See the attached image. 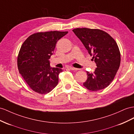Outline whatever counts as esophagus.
<instances>
[{"label": "esophagus", "mask_w": 134, "mask_h": 134, "mask_svg": "<svg viewBox=\"0 0 134 134\" xmlns=\"http://www.w3.org/2000/svg\"><path fill=\"white\" fill-rule=\"evenodd\" d=\"M70 70H72V71H77V70H78V69H77V68H74V67H70Z\"/></svg>", "instance_id": "1"}]
</instances>
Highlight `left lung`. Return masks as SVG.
<instances>
[{
	"label": "left lung",
	"mask_w": 134,
	"mask_h": 134,
	"mask_svg": "<svg viewBox=\"0 0 134 134\" xmlns=\"http://www.w3.org/2000/svg\"><path fill=\"white\" fill-rule=\"evenodd\" d=\"M72 31L93 56L97 66L93 73L87 72L88 78L84 87L94 92L107 87L114 80L121 63L117 43L108 33L98 29L76 28Z\"/></svg>",
	"instance_id": "left-lung-1"
}]
</instances>
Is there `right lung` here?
<instances>
[{
	"mask_svg": "<svg viewBox=\"0 0 134 134\" xmlns=\"http://www.w3.org/2000/svg\"><path fill=\"white\" fill-rule=\"evenodd\" d=\"M68 32H38L30 35L20 48L18 57L19 73L37 93L45 94L55 87L62 70L50 66L49 59L57 41Z\"/></svg>",
	"mask_w": 134,
	"mask_h": 134,
	"instance_id": "right-lung-1",
	"label": "right lung"
}]
</instances>
